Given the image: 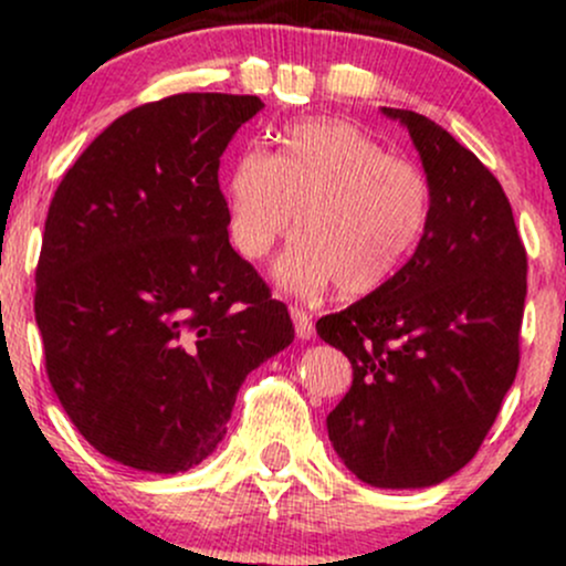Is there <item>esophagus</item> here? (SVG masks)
I'll use <instances>...</instances> for the list:
<instances>
[{
	"label": "esophagus",
	"instance_id": "34e87169",
	"mask_svg": "<svg viewBox=\"0 0 566 566\" xmlns=\"http://www.w3.org/2000/svg\"><path fill=\"white\" fill-rule=\"evenodd\" d=\"M290 314H292V322H295L297 337H301V340H311V337H314V319H311L308 311L297 308V305H295Z\"/></svg>",
	"mask_w": 566,
	"mask_h": 566
}]
</instances>
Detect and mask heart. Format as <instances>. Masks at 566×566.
Wrapping results in <instances>:
<instances>
[{
  "instance_id": "heart-1",
  "label": "heart",
  "mask_w": 566,
  "mask_h": 566,
  "mask_svg": "<svg viewBox=\"0 0 566 566\" xmlns=\"http://www.w3.org/2000/svg\"><path fill=\"white\" fill-rule=\"evenodd\" d=\"M276 146V154L244 148L226 180L239 255L261 261L295 220L301 237L276 265L279 282L292 290L335 282L346 297L386 287L431 223L426 172L343 119L295 122Z\"/></svg>"
}]
</instances>
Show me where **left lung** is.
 I'll use <instances>...</instances> for the list:
<instances>
[{"label":"left lung","mask_w":566,"mask_h":566,"mask_svg":"<svg viewBox=\"0 0 566 566\" xmlns=\"http://www.w3.org/2000/svg\"><path fill=\"white\" fill-rule=\"evenodd\" d=\"M409 129L433 212L415 255L386 287L316 322L354 380L327 415L356 479L415 490L479 452L518 369L527 250L503 186L476 154L423 114L382 108Z\"/></svg>","instance_id":"1"}]
</instances>
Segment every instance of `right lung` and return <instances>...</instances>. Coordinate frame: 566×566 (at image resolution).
Segmentation results:
<instances>
[{
    "mask_svg": "<svg viewBox=\"0 0 566 566\" xmlns=\"http://www.w3.org/2000/svg\"><path fill=\"white\" fill-rule=\"evenodd\" d=\"M258 95L180 93L122 114L50 201L34 314L44 369L97 452L148 473L201 463L239 386L295 337L229 242L218 184Z\"/></svg>",
    "mask_w": 566,
    "mask_h": 566,
    "instance_id": "1",
    "label": "right lung"
}]
</instances>
